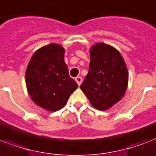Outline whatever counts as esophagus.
<instances>
[{"mask_svg":"<svg viewBox=\"0 0 156 156\" xmlns=\"http://www.w3.org/2000/svg\"><path fill=\"white\" fill-rule=\"evenodd\" d=\"M75 81L78 83V85L80 86L82 84V83H83V78H82V77H77L75 78Z\"/></svg>","mask_w":156,"mask_h":156,"instance_id":"1","label":"esophagus"}]
</instances>
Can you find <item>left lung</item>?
<instances>
[{
    "label": "left lung",
    "mask_w": 156,
    "mask_h": 156,
    "mask_svg": "<svg viewBox=\"0 0 156 156\" xmlns=\"http://www.w3.org/2000/svg\"><path fill=\"white\" fill-rule=\"evenodd\" d=\"M89 71L81 90L94 108L106 110L120 101L128 86V70L121 53L99 43L90 50Z\"/></svg>",
    "instance_id": "left-lung-1"
}]
</instances>
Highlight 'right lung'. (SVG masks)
Instances as JSON below:
<instances>
[{
	"instance_id": "right-lung-1",
	"label": "right lung",
	"mask_w": 156,
	"mask_h": 156,
	"mask_svg": "<svg viewBox=\"0 0 156 156\" xmlns=\"http://www.w3.org/2000/svg\"><path fill=\"white\" fill-rule=\"evenodd\" d=\"M64 54L61 45L44 46L33 54L26 71V83L31 100L51 112L62 108L78 87L69 77Z\"/></svg>"
}]
</instances>
